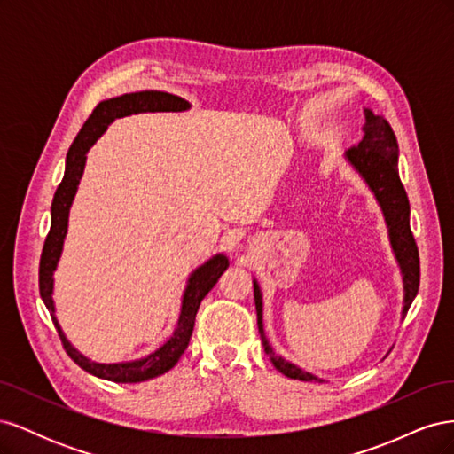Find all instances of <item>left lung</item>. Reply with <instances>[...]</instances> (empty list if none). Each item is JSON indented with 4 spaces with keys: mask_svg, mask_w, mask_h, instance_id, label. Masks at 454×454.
Here are the masks:
<instances>
[{
    "mask_svg": "<svg viewBox=\"0 0 454 454\" xmlns=\"http://www.w3.org/2000/svg\"><path fill=\"white\" fill-rule=\"evenodd\" d=\"M348 160L354 164L367 185L373 189L375 197L379 199L384 217L390 227V240L395 252L397 261L402 265L403 284H405V305L403 316L407 314L411 303L419 294L420 284V259L419 248L413 237V231L409 225V199L403 189V184L397 174V142L392 127L387 119L380 115H373V112L365 109V125H364V140L350 147ZM254 299L257 310V327L261 342H263L265 352L270 358L272 365L277 367L282 375L297 379V380H320L307 371L299 369L297 365L282 360L280 356L272 352L263 333V303H261V292L257 282H254Z\"/></svg>",
    "mask_w": 454,
    "mask_h": 454,
    "instance_id": "8db88e82",
    "label": "left lung"
}]
</instances>
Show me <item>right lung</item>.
<instances>
[{
  "mask_svg": "<svg viewBox=\"0 0 454 454\" xmlns=\"http://www.w3.org/2000/svg\"><path fill=\"white\" fill-rule=\"evenodd\" d=\"M187 107H189V102L180 98V96L159 92V90L130 92V94L117 96V98H112V100H104L92 109L90 117L85 121L83 129L79 130L77 138L74 140L70 151H67L66 172L52 199L51 229L39 259V294L52 316V322L60 335L64 350L81 369H85L87 373L94 377L114 380V382H144L167 373V371L172 369L177 364V360L182 358V354L189 345L200 301L217 284L219 277H222L223 270L229 267V259L219 254V255H214L210 261H206L202 267H199L193 274H191L189 284L184 294V301H182V314H180V320H177L174 335L164 342L159 350H155L153 354H149L147 358H142L138 362H129V364L89 362L83 354H79L70 342H67L57 318H54L52 272L57 269V263L60 259L62 244L67 231V214H70V206L75 197L79 180L81 176H83L87 151L96 140H98V136L107 129V125L114 119L127 117L132 114H142V112H184Z\"/></svg>",
  "mask_w": 454,
  "mask_h": 454,
  "instance_id": "obj_1",
  "label": "right lung"
}]
</instances>
